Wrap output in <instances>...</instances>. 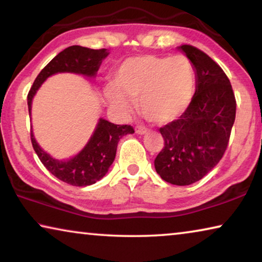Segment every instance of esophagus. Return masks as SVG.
Returning <instances> with one entry per match:
<instances>
[{"instance_id": "obj_1", "label": "esophagus", "mask_w": 262, "mask_h": 262, "mask_svg": "<svg viewBox=\"0 0 262 262\" xmlns=\"http://www.w3.org/2000/svg\"><path fill=\"white\" fill-rule=\"evenodd\" d=\"M135 132L137 133V134L143 135V134H145V133H148V128L144 127V126H137Z\"/></svg>"}]
</instances>
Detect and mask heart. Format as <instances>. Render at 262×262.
<instances>
[{
  "instance_id": "b5f03b06",
  "label": "heart",
  "mask_w": 262,
  "mask_h": 262,
  "mask_svg": "<svg viewBox=\"0 0 262 262\" xmlns=\"http://www.w3.org/2000/svg\"><path fill=\"white\" fill-rule=\"evenodd\" d=\"M194 89L195 72L188 57L143 54L128 57L115 69L113 85L105 86L104 97L121 114L130 111V99H139L145 119L167 123L188 108Z\"/></svg>"
}]
</instances>
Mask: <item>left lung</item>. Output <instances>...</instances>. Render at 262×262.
Listing matches in <instances>:
<instances>
[{
  "instance_id": "1",
  "label": "left lung",
  "mask_w": 262,
  "mask_h": 262,
  "mask_svg": "<svg viewBox=\"0 0 262 262\" xmlns=\"http://www.w3.org/2000/svg\"><path fill=\"white\" fill-rule=\"evenodd\" d=\"M192 62L196 91L188 108L177 120L159 128L164 148L155 168L166 183H196L214 168L227 150L236 119V98L227 75L205 52L181 45Z\"/></svg>"
}]
</instances>
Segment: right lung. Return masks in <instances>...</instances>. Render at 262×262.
<instances>
[{"label": "right lung", "instance_id": "right-lung-1", "mask_svg": "<svg viewBox=\"0 0 262 262\" xmlns=\"http://www.w3.org/2000/svg\"><path fill=\"white\" fill-rule=\"evenodd\" d=\"M107 51L91 50L82 46H70L60 52L35 78L28 95L29 113L31 114L32 99L41 84L52 75L57 73H74L94 77ZM134 129L129 125H114L104 119H99L98 125L85 147L76 156L59 161L51 157L39 147L31 132V142L35 154L48 171L57 179L72 186H89L100 180L107 173L117 154L118 142L123 135L133 134Z\"/></svg>", "mask_w": 262, "mask_h": 262}]
</instances>
